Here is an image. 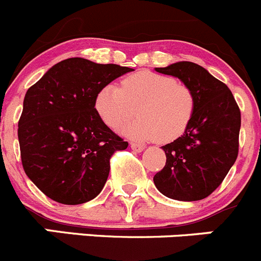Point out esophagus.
<instances>
[{
    "label": "esophagus",
    "mask_w": 261,
    "mask_h": 261,
    "mask_svg": "<svg viewBox=\"0 0 261 261\" xmlns=\"http://www.w3.org/2000/svg\"><path fill=\"white\" fill-rule=\"evenodd\" d=\"M130 147H132V150L136 151V152H142L143 148H145V146L140 145V143L132 142V143H130Z\"/></svg>",
    "instance_id": "obj_1"
}]
</instances>
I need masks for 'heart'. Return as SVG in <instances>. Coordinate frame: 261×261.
<instances>
[{
	"instance_id": "1",
	"label": "heart",
	"mask_w": 261,
	"mask_h": 261,
	"mask_svg": "<svg viewBox=\"0 0 261 261\" xmlns=\"http://www.w3.org/2000/svg\"><path fill=\"white\" fill-rule=\"evenodd\" d=\"M140 118L121 132L138 141L170 142L180 137L196 110L192 88L170 75L138 71L121 79L120 88L106 84L96 93L95 110L110 128H119L136 113Z\"/></svg>"
}]
</instances>
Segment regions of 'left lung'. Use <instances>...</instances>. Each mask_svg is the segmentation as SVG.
Listing matches in <instances>:
<instances>
[{
	"label": "left lung",
	"instance_id": "1",
	"mask_svg": "<svg viewBox=\"0 0 261 261\" xmlns=\"http://www.w3.org/2000/svg\"><path fill=\"white\" fill-rule=\"evenodd\" d=\"M155 70L190 86L196 110L185 135L161 147L166 163L153 183L173 200H202L219 187L237 159L240 108L230 89L197 64L179 61Z\"/></svg>",
	"mask_w": 261,
	"mask_h": 261
}]
</instances>
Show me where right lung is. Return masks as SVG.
I'll return each mask as SVG.
<instances>
[{"label": "right lung", "mask_w": 261, "mask_h": 261, "mask_svg": "<svg viewBox=\"0 0 261 261\" xmlns=\"http://www.w3.org/2000/svg\"><path fill=\"white\" fill-rule=\"evenodd\" d=\"M133 69L71 58L27 91L17 137L29 179L56 202L78 205L102 191L110 158L125 150L95 110L96 93Z\"/></svg>", "instance_id": "right-lung-1"}]
</instances>
